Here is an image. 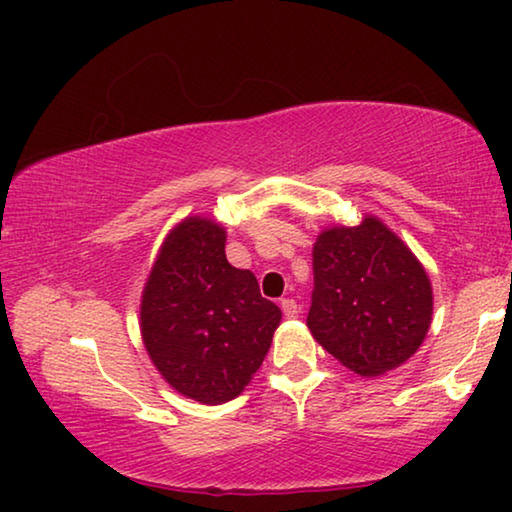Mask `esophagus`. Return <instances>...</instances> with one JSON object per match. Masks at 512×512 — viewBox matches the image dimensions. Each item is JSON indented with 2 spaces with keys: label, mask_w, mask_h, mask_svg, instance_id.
Here are the masks:
<instances>
[{
  "label": "esophagus",
  "mask_w": 512,
  "mask_h": 512,
  "mask_svg": "<svg viewBox=\"0 0 512 512\" xmlns=\"http://www.w3.org/2000/svg\"><path fill=\"white\" fill-rule=\"evenodd\" d=\"M280 307H282L284 316H287V318H296V316L300 314V305H298L296 300H291V298H284V300L280 302Z\"/></svg>",
  "instance_id": "obj_1"
}]
</instances>
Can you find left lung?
<instances>
[{"instance_id":"8db88e82","label":"left lung","mask_w":512,"mask_h":512,"mask_svg":"<svg viewBox=\"0 0 512 512\" xmlns=\"http://www.w3.org/2000/svg\"><path fill=\"white\" fill-rule=\"evenodd\" d=\"M431 282L384 223L329 228L314 246L307 325L343 366L377 377L420 348L431 323Z\"/></svg>"}]
</instances>
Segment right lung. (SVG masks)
<instances>
[{
    "label": "right lung",
    "mask_w": 512,
    "mask_h": 512,
    "mask_svg": "<svg viewBox=\"0 0 512 512\" xmlns=\"http://www.w3.org/2000/svg\"><path fill=\"white\" fill-rule=\"evenodd\" d=\"M140 316L162 377L196 402L223 404L262 366L282 311L253 273L228 264L221 225L189 216L164 239Z\"/></svg>",
    "instance_id": "add662e5"
}]
</instances>
